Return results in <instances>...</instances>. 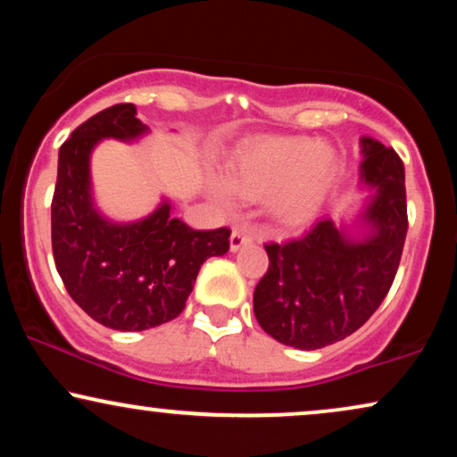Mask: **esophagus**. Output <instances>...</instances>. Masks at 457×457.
Listing matches in <instances>:
<instances>
[{"mask_svg": "<svg viewBox=\"0 0 457 457\" xmlns=\"http://www.w3.org/2000/svg\"><path fill=\"white\" fill-rule=\"evenodd\" d=\"M248 242H253V236L246 229H234L232 236H229V248L232 251H238V248L248 245Z\"/></svg>", "mask_w": 457, "mask_h": 457, "instance_id": "34e87169", "label": "esophagus"}]
</instances>
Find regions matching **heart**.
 Segmentation results:
<instances>
[{
    "label": "heart",
    "mask_w": 457,
    "mask_h": 457,
    "mask_svg": "<svg viewBox=\"0 0 457 457\" xmlns=\"http://www.w3.org/2000/svg\"><path fill=\"white\" fill-rule=\"evenodd\" d=\"M337 170V155L327 143L305 137H268L248 143L228 164V179L211 177V192L223 206L236 200L268 199L282 223H303L314 215Z\"/></svg>",
    "instance_id": "obj_1"
}]
</instances>
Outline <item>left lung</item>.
Listing matches in <instances>:
<instances>
[{
    "mask_svg": "<svg viewBox=\"0 0 457 457\" xmlns=\"http://www.w3.org/2000/svg\"><path fill=\"white\" fill-rule=\"evenodd\" d=\"M361 179L373 189L369 234L345 238L320 219L302 238L265 245L270 265L253 295L255 319L280 344L319 350L342 342L379 308L395 282L407 236L405 166L392 147L362 137Z\"/></svg>",
    "mask_w": 457,
    "mask_h": 457,
    "instance_id": "obj_1",
    "label": "left lung"
}]
</instances>
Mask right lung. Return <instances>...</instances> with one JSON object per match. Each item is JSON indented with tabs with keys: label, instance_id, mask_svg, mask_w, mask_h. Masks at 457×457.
I'll return each mask as SVG.
<instances>
[{
	"label": "right lung",
	"instance_id": "right-lung-1",
	"mask_svg": "<svg viewBox=\"0 0 457 457\" xmlns=\"http://www.w3.org/2000/svg\"><path fill=\"white\" fill-rule=\"evenodd\" d=\"M147 130L132 103L107 107L61 145L52 195V253L67 293L115 331H145L186 308L200 265L229 251V229L202 232L170 217L164 202L137 223H112L90 195V152L101 138L130 141Z\"/></svg>",
	"mask_w": 457,
	"mask_h": 457
}]
</instances>
